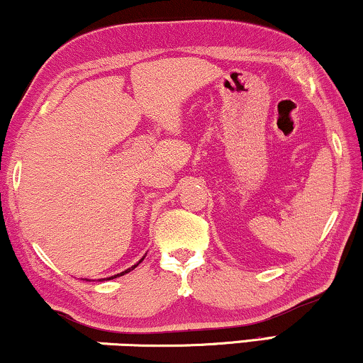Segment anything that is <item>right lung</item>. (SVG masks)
Wrapping results in <instances>:
<instances>
[{
  "mask_svg": "<svg viewBox=\"0 0 363 363\" xmlns=\"http://www.w3.org/2000/svg\"><path fill=\"white\" fill-rule=\"evenodd\" d=\"M144 260V257H143V259H140L139 262H138V264H135V265H133V267H130V269H128V270H124V272H121V273H118V275H114V277H109V278H103V280H113V278H116V277H123V275H125V273H129L130 270H134L135 269V267H138L139 264H140V262H143Z\"/></svg>",
  "mask_w": 363,
  "mask_h": 363,
  "instance_id": "add662e5",
  "label": "right lung"
}]
</instances>
